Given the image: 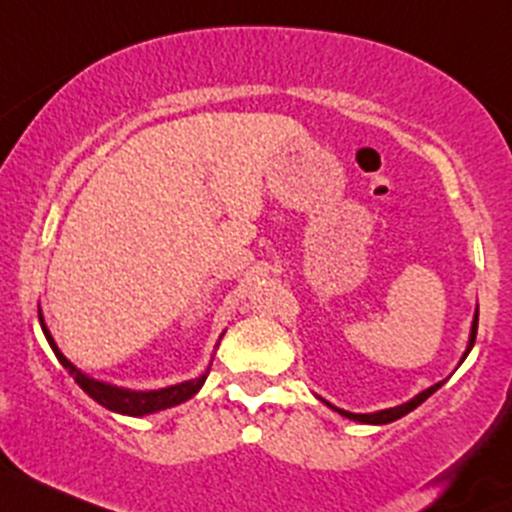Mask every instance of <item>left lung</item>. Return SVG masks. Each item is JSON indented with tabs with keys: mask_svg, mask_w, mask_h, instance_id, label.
Here are the masks:
<instances>
[{
	"mask_svg": "<svg viewBox=\"0 0 512 512\" xmlns=\"http://www.w3.org/2000/svg\"><path fill=\"white\" fill-rule=\"evenodd\" d=\"M476 328H479V308H476V313H474V323H471L469 345H466V352H464V357H462V359H466V355H469V352H471V347H474V342H476ZM442 384H445V381H440V384H435V386H430V389L420 391L418 396L411 398V401H408V403H401V406H396V408H386V411H376V413H350V411H342V408L330 406V403H328V401H323V398H320V401H323L325 406L333 408V411H338L340 415H345V418L357 420V423H367V425H386V423H393V420L403 418V415H406V413H411L413 408H418L420 403H423L425 398H430L432 393H435L437 389H440Z\"/></svg>",
	"mask_w": 512,
	"mask_h": 512,
	"instance_id": "left-lung-1",
	"label": "left lung"
}]
</instances>
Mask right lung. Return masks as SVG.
<instances>
[{
    "label": "right lung",
    "mask_w": 512,
    "mask_h": 512,
    "mask_svg": "<svg viewBox=\"0 0 512 512\" xmlns=\"http://www.w3.org/2000/svg\"><path fill=\"white\" fill-rule=\"evenodd\" d=\"M38 320H41V328H43V335H46L48 345L53 347L55 357H58V362L63 364V367L70 372L72 379L80 384V389L84 393H89V396L94 398V401L99 403V406L109 408V411L114 413H123V415H150V413H157V411H165V408H172V406H179V403L189 401V398L194 396L196 391L204 386L206 376H209V369H206L204 374L199 376V379H189V381H182V384H174V386H167V389H157V391H131V389H121V386H114V384H106V381H97L92 379V376H87L80 369L75 367V364L67 359L63 352L58 350V345H55L53 335H50V330L46 328V323H43V316L41 311H38Z\"/></svg>",
    "instance_id": "add662e5"
}]
</instances>
